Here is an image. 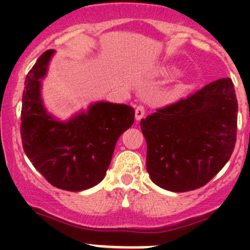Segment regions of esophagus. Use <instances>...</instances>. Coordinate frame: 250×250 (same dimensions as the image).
I'll return each mask as SVG.
<instances>
[{"label": "esophagus", "mask_w": 250, "mask_h": 250, "mask_svg": "<svg viewBox=\"0 0 250 250\" xmlns=\"http://www.w3.org/2000/svg\"><path fill=\"white\" fill-rule=\"evenodd\" d=\"M145 115V107L143 105H138L135 109V119L136 120H141Z\"/></svg>", "instance_id": "obj_1"}]
</instances>
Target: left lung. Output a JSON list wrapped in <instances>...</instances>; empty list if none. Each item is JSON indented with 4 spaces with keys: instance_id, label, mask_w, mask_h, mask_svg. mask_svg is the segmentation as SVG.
I'll list each match as a JSON object with an SVG mask.
<instances>
[{
    "instance_id": "8db88e82",
    "label": "left lung",
    "mask_w": 250,
    "mask_h": 250,
    "mask_svg": "<svg viewBox=\"0 0 250 250\" xmlns=\"http://www.w3.org/2000/svg\"><path fill=\"white\" fill-rule=\"evenodd\" d=\"M237 121L238 101L229 77L141 119L152 182L176 193L210 182L230 159Z\"/></svg>"
}]
</instances>
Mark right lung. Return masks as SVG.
<instances>
[{"instance_id":"add662e5","label":"right lung","mask_w":250,"mask_h":250,"mask_svg":"<svg viewBox=\"0 0 250 250\" xmlns=\"http://www.w3.org/2000/svg\"><path fill=\"white\" fill-rule=\"evenodd\" d=\"M54 50L45 51L26 76L22 94L21 139L35 167L51 185L81 191L104 179L119 136L134 124L129 105L100 101L68 121L51 116L41 100V79Z\"/></svg>"}]
</instances>
